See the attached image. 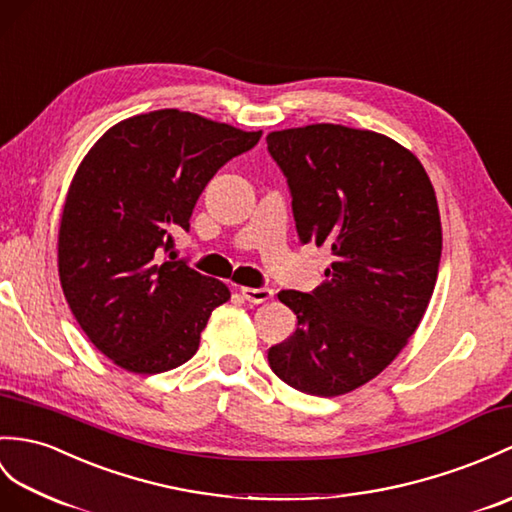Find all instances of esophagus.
<instances>
[{"label":"esophagus","instance_id":"obj_1","mask_svg":"<svg viewBox=\"0 0 512 512\" xmlns=\"http://www.w3.org/2000/svg\"><path fill=\"white\" fill-rule=\"evenodd\" d=\"M240 294L244 296L248 303L259 305V303L270 301L272 294H275V292H272L270 288H240Z\"/></svg>","mask_w":512,"mask_h":512}]
</instances>
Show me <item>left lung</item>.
<instances>
[{
  "mask_svg": "<svg viewBox=\"0 0 512 512\" xmlns=\"http://www.w3.org/2000/svg\"><path fill=\"white\" fill-rule=\"evenodd\" d=\"M266 141L301 242L331 251L316 290L279 292L299 323L268 362L288 386L338 397L382 373L421 323L443 251L436 194L421 161L373 130L312 124Z\"/></svg>",
  "mask_w": 512,
  "mask_h": 512,
  "instance_id": "1",
  "label": "left lung"
}]
</instances>
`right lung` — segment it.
Masks as SVG:
<instances>
[{
    "label": "right lung",
    "instance_id": "right-lung-1",
    "mask_svg": "<svg viewBox=\"0 0 512 512\" xmlns=\"http://www.w3.org/2000/svg\"><path fill=\"white\" fill-rule=\"evenodd\" d=\"M259 137L161 109L106 130L78 165L58 231V275L78 325L117 366L154 375L185 364L211 312L231 299L222 281L161 255L172 251V231H189L213 174Z\"/></svg>",
    "mask_w": 512,
    "mask_h": 512
}]
</instances>
